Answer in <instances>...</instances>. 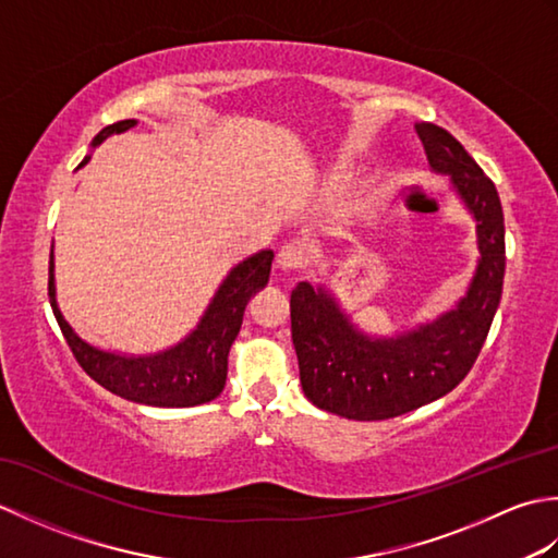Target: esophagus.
<instances>
[{"mask_svg":"<svg viewBox=\"0 0 558 558\" xmlns=\"http://www.w3.org/2000/svg\"><path fill=\"white\" fill-rule=\"evenodd\" d=\"M304 248H302V244H294V242H290V244H282L280 246V252H278V256H276V264H278V268H282V270H298V268H302L304 266Z\"/></svg>","mask_w":558,"mask_h":558,"instance_id":"esophagus-1","label":"esophagus"}]
</instances>
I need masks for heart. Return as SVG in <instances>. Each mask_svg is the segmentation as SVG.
<instances>
[{
    "label": "heart",
    "mask_w": 558,
    "mask_h": 558,
    "mask_svg": "<svg viewBox=\"0 0 558 558\" xmlns=\"http://www.w3.org/2000/svg\"><path fill=\"white\" fill-rule=\"evenodd\" d=\"M340 182H342V184L350 182V174H340Z\"/></svg>",
    "instance_id": "b5f03b06"
}]
</instances>
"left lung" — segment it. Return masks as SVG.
Masks as SVG:
<instances>
[{
  "instance_id": "obj_1",
  "label": "left lung",
  "mask_w": 558,
  "mask_h": 558,
  "mask_svg": "<svg viewBox=\"0 0 558 558\" xmlns=\"http://www.w3.org/2000/svg\"><path fill=\"white\" fill-rule=\"evenodd\" d=\"M417 134L432 170L450 174L477 220L480 264L456 310L396 338L364 336L322 288L300 282L292 290V345L304 396L348 420H390L453 390L475 364L501 302L506 240L499 192L446 129L424 122Z\"/></svg>"
}]
</instances>
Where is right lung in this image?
Masks as SVG:
<instances>
[{
	"mask_svg": "<svg viewBox=\"0 0 558 558\" xmlns=\"http://www.w3.org/2000/svg\"><path fill=\"white\" fill-rule=\"evenodd\" d=\"M136 120H124L105 126L102 132L93 138V146L102 144L112 134H122L132 129ZM88 162V158L83 160ZM81 162V165H83ZM272 252L264 248L254 256L244 258L236 264L228 278L222 280L216 298L210 300L206 314L201 316L198 326L174 348L146 354V357H126V354L102 352L81 340L71 326L64 322L54 300V264L50 256V282H47V294H50V306L59 328H62L66 345L74 352L81 369L86 372L93 381H98L110 393L124 400L141 402V405L153 408H192L218 398L228 378V354L232 342L240 333L244 306L256 290L268 282L270 276Z\"/></svg>",
	"mask_w": 558,
	"mask_h": 558,
	"instance_id": "add662e5",
	"label": "right lung"
}]
</instances>
